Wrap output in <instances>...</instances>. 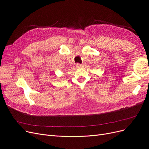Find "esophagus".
<instances>
[{"label": "esophagus", "instance_id": "1", "mask_svg": "<svg viewBox=\"0 0 149 149\" xmlns=\"http://www.w3.org/2000/svg\"><path fill=\"white\" fill-rule=\"evenodd\" d=\"M76 66H77V68H80L81 67V65L80 64H79V63H77V64H76Z\"/></svg>", "mask_w": 149, "mask_h": 149}]
</instances>
